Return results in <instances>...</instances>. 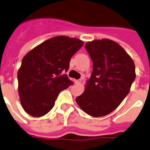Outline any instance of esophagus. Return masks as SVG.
<instances>
[{
    "label": "esophagus",
    "instance_id": "1",
    "mask_svg": "<svg viewBox=\"0 0 150 150\" xmlns=\"http://www.w3.org/2000/svg\"><path fill=\"white\" fill-rule=\"evenodd\" d=\"M74 82H75V83H80L81 82V80H75Z\"/></svg>",
    "mask_w": 150,
    "mask_h": 150
}]
</instances>
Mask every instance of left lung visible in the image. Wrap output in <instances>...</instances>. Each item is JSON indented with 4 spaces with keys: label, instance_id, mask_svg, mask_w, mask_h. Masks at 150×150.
Instances as JSON below:
<instances>
[{
    "label": "left lung",
    "instance_id": "8db88e82",
    "mask_svg": "<svg viewBox=\"0 0 150 150\" xmlns=\"http://www.w3.org/2000/svg\"><path fill=\"white\" fill-rule=\"evenodd\" d=\"M85 48L93 70L76 102L87 114L103 117L116 110L129 93L136 76L135 67L125 49L113 40H92Z\"/></svg>",
    "mask_w": 150,
    "mask_h": 150
}]
</instances>
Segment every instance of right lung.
Instances as JSON below:
<instances>
[{
	"instance_id": "1",
	"label": "right lung",
	"mask_w": 150,
	"mask_h": 150,
	"mask_svg": "<svg viewBox=\"0 0 150 150\" xmlns=\"http://www.w3.org/2000/svg\"><path fill=\"white\" fill-rule=\"evenodd\" d=\"M83 45L77 38L58 36L45 40L23 57L18 71V95L32 117L47 114L59 92L73 84L66 72L71 57Z\"/></svg>"
}]
</instances>
